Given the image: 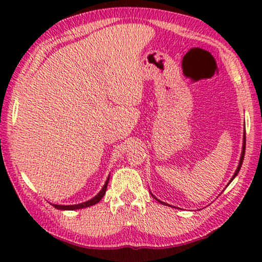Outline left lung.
<instances>
[{"mask_svg":"<svg viewBox=\"0 0 262 262\" xmlns=\"http://www.w3.org/2000/svg\"><path fill=\"white\" fill-rule=\"evenodd\" d=\"M245 151H246V134H243V146H242V154H241V159H239V163H238V166H237V169H236V171L234 173V175H232V178H231V180H230V182L234 180V179L236 178V175L238 174V171H239V169H241V167H242V163H243V159H245ZM230 182H229V184H230ZM154 196V195H152ZM154 198H155L157 202H160L161 204H164L163 202H161V200H159L156 198V196H154ZM167 205V204H166Z\"/></svg>","mask_w":262,"mask_h":262,"instance_id":"1","label":"left lung"}]
</instances>
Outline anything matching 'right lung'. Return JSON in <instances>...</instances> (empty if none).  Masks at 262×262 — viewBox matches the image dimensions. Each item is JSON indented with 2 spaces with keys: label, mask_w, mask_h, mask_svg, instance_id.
I'll return each instance as SVG.
<instances>
[{
  "label": "right lung",
  "mask_w": 262,
  "mask_h": 262,
  "mask_svg": "<svg viewBox=\"0 0 262 262\" xmlns=\"http://www.w3.org/2000/svg\"><path fill=\"white\" fill-rule=\"evenodd\" d=\"M108 180H110V178H107V180L105 182V185H103V187L101 188V191H100L98 194L94 196V198H92L91 200H88V202L77 204V205H57V204H51V205H53V206L56 207V209H58V210H78V209H84V207L95 205V204H98L100 200L102 199L103 194H105V193H106L107 185H108Z\"/></svg>",
  "instance_id": "add662e5"
}]
</instances>
